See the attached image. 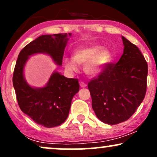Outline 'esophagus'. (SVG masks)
<instances>
[{"mask_svg": "<svg viewBox=\"0 0 157 157\" xmlns=\"http://www.w3.org/2000/svg\"><path fill=\"white\" fill-rule=\"evenodd\" d=\"M80 86L81 88H85V87H86V86H87V85L84 82H82V81H80Z\"/></svg>", "mask_w": 157, "mask_h": 157, "instance_id": "esophagus-1", "label": "esophagus"}]
</instances>
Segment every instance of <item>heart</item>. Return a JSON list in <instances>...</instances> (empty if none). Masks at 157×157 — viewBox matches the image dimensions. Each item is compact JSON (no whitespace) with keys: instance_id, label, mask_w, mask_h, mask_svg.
<instances>
[{"instance_id":"1","label":"heart","mask_w":157,"mask_h":157,"mask_svg":"<svg viewBox=\"0 0 157 157\" xmlns=\"http://www.w3.org/2000/svg\"><path fill=\"white\" fill-rule=\"evenodd\" d=\"M111 60V52L102 46H80L74 51L73 57L65 58L64 66L68 72H75L79 65H84L85 72L97 76L105 70Z\"/></svg>"}]
</instances>
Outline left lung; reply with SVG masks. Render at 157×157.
<instances>
[{
	"instance_id": "left-lung-1",
	"label": "left lung",
	"mask_w": 157,
	"mask_h": 157,
	"mask_svg": "<svg viewBox=\"0 0 157 157\" xmlns=\"http://www.w3.org/2000/svg\"><path fill=\"white\" fill-rule=\"evenodd\" d=\"M123 54L88 84L92 109L109 125L125 122L142 103L147 88V63L136 45L122 36Z\"/></svg>"
}]
</instances>
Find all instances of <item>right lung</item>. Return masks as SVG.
<instances>
[{
	"mask_svg": "<svg viewBox=\"0 0 157 157\" xmlns=\"http://www.w3.org/2000/svg\"><path fill=\"white\" fill-rule=\"evenodd\" d=\"M71 33L41 35L20 52L13 73V86L20 109L37 124L46 128L58 126L68 116L73 97L79 91L78 80L67 78L55 71L44 87L34 88L25 80L23 70L29 56L46 54L58 66Z\"/></svg>",
	"mask_w": 157,
	"mask_h": 157,
	"instance_id": "add662e5",
	"label": "right lung"
}]
</instances>
